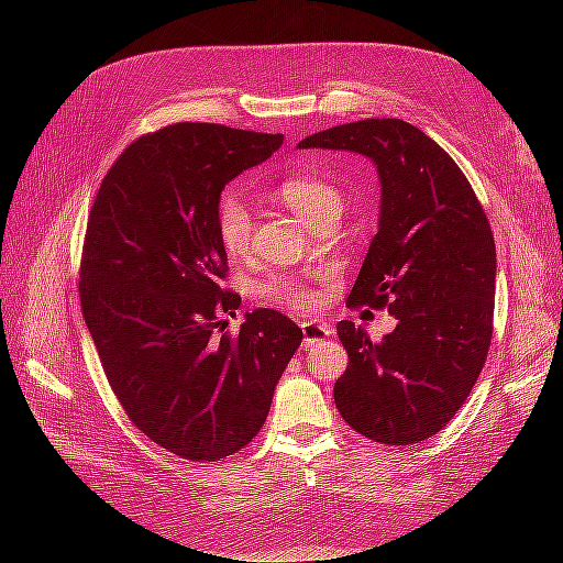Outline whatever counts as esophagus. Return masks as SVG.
Here are the masks:
<instances>
[{"instance_id": "esophagus-1", "label": "esophagus", "mask_w": 563, "mask_h": 563, "mask_svg": "<svg viewBox=\"0 0 563 563\" xmlns=\"http://www.w3.org/2000/svg\"><path fill=\"white\" fill-rule=\"evenodd\" d=\"M300 329H302V345L305 347H310V345H314V343H319V340H323V338H329V335H333V327L331 323H319V321H302L300 323Z\"/></svg>"}]
</instances>
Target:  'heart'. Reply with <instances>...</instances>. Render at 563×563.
<instances>
[{"mask_svg": "<svg viewBox=\"0 0 563 563\" xmlns=\"http://www.w3.org/2000/svg\"><path fill=\"white\" fill-rule=\"evenodd\" d=\"M275 192L284 207L317 228L323 218L340 213L343 195L338 185L314 172H296L282 178ZM216 234L223 251L232 258H242L251 251L253 216L246 201L236 192H225L216 203ZM329 279L327 269L310 275H269L258 284V298L284 305L291 310H310L319 298V286Z\"/></svg>", "mask_w": 563, "mask_h": 563, "instance_id": "1", "label": "heart"}]
</instances>
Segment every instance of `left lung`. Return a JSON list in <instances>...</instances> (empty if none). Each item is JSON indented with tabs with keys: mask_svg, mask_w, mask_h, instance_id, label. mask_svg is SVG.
I'll return each instance as SVG.
<instances>
[{
	"mask_svg": "<svg viewBox=\"0 0 563 563\" xmlns=\"http://www.w3.org/2000/svg\"><path fill=\"white\" fill-rule=\"evenodd\" d=\"M298 147L360 152L378 166L380 228L347 308H387L399 323L373 343L338 321L350 362L333 397L360 434L420 444L460 411L490 347L496 242L482 201L449 152L401 119L340 124Z\"/></svg>",
	"mask_w": 563,
	"mask_h": 563,
	"instance_id": "left-lung-1",
	"label": "left lung"
}]
</instances>
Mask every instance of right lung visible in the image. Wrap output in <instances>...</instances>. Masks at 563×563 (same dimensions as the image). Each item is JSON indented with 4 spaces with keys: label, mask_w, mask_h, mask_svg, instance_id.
I'll list each match as a JSON object with an SVG mask.
<instances>
[{
    "label": "right lung",
    "mask_w": 563,
    "mask_h": 563,
    "mask_svg": "<svg viewBox=\"0 0 563 563\" xmlns=\"http://www.w3.org/2000/svg\"><path fill=\"white\" fill-rule=\"evenodd\" d=\"M282 133L180 122L145 133L110 166L89 211L79 300L106 378L147 439L192 463L242 451L261 432L302 331L223 286L216 234L223 187L265 162Z\"/></svg>",
    "instance_id": "obj_1"
}]
</instances>
